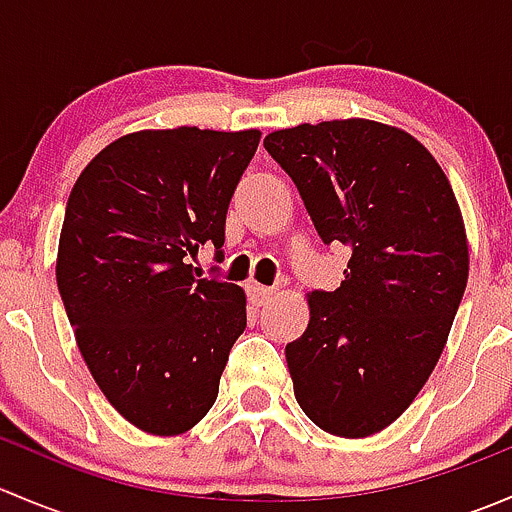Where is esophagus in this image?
Segmentation results:
<instances>
[{
    "instance_id": "1",
    "label": "esophagus",
    "mask_w": 512,
    "mask_h": 512,
    "mask_svg": "<svg viewBox=\"0 0 512 512\" xmlns=\"http://www.w3.org/2000/svg\"><path fill=\"white\" fill-rule=\"evenodd\" d=\"M247 294H250L252 304H257V307H260V304H265L267 299H270L272 294H275V289H272V287H262V285H257V282H250V285H247Z\"/></svg>"
}]
</instances>
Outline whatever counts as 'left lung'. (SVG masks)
I'll return each instance as SVG.
<instances>
[{
	"mask_svg": "<svg viewBox=\"0 0 512 512\" xmlns=\"http://www.w3.org/2000/svg\"><path fill=\"white\" fill-rule=\"evenodd\" d=\"M324 242L352 257L334 292H309L285 356L294 399L322 431L366 438L404 414L448 342L468 282V237L436 158L396 126L344 118L272 131Z\"/></svg>",
	"mask_w": 512,
	"mask_h": 512,
	"instance_id": "obj_1",
	"label": "left lung"
}]
</instances>
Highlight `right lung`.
<instances>
[{
  "mask_svg": "<svg viewBox=\"0 0 512 512\" xmlns=\"http://www.w3.org/2000/svg\"><path fill=\"white\" fill-rule=\"evenodd\" d=\"M262 133L136 131L81 170L66 203L56 285L91 376L128 423L190 431L218 399L245 332V292L198 280L190 257L225 242V215Z\"/></svg>",
  "mask_w": 512,
  "mask_h": 512,
  "instance_id": "1",
  "label": "right lung"
}]
</instances>
